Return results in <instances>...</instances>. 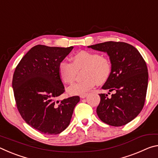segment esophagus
Returning <instances> with one entry per match:
<instances>
[{
	"label": "esophagus",
	"mask_w": 158,
	"mask_h": 158,
	"mask_svg": "<svg viewBox=\"0 0 158 158\" xmlns=\"http://www.w3.org/2000/svg\"><path fill=\"white\" fill-rule=\"evenodd\" d=\"M87 96V93H84V94L80 95V98H85Z\"/></svg>",
	"instance_id": "1"
}]
</instances>
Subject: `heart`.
I'll use <instances>...</instances> for the list:
<instances>
[{
	"instance_id": "1",
	"label": "heart",
	"mask_w": 158,
	"mask_h": 158,
	"mask_svg": "<svg viewBox=\"0 0 158 158\" xmlns=\"http://www.w3.org/2000/svg\"><path fill=\"white\" fill-rule=\"evenodd\" d=\"M73 63L65 60L58 65V74L65 84H71L75 79L77 72L81 70L83 79L68 88L70 95H82L98 84L106 81L111 74V65L107 58L89 51H80L72 56Z\"/></svg>"
}]
</instances>
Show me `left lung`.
Wrapping results in <instances>:
<instances>
[{"instance_id": "obj_1", "label": "left lung", "mask_w": 158, "mask_h": 158, "mask_svg": "<svg viewBox=\"0 0 158 158\" xmlns=\"http://www.w3.org/2000/svg\"><path fill=\"white\" fill-rule=\"evenodd\" d=\"M88 47L107 53L111 64V74L102 89L114 93L111 98L99 94L98 117L111 126L128 123L138 116L145 102L148 80L145 60L135 47L125 42L110 41Z\"/></svg>"}]
</instances>
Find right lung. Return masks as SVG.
I'll return each instance as SVG.
<instances>
[{
  "label": "right lung",
  "mask_w": 158,
  "mask_h": 158,
  "mask_svg": "<svg viewBox=\"0 0 158 158\" xmlns=\"http://www.w3.org/2000/svg\"><path fill=\"white\" fill-rule=\"evenodd\" d=\"M73 48L36 45L15 69L12 88L19 112L26 123L42 134L58 135L65 130L80 100L73 96L55 101L65 91L58 65Z\"/></svg>",
  "instance_id": "right-lung-1"
}]
</instances>
